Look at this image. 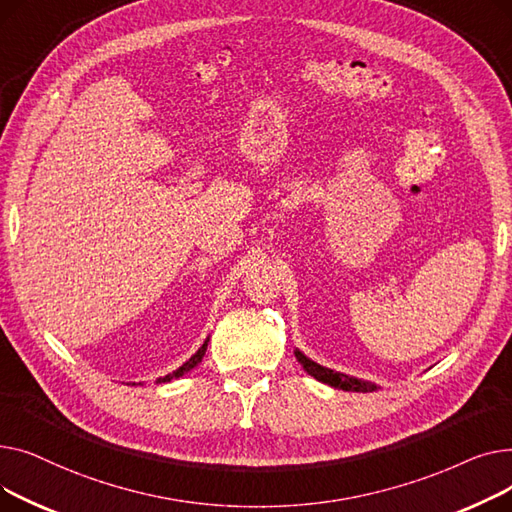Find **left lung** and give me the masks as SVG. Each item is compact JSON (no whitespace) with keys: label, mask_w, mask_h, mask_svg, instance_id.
Masks as SVG:
<instances>
[{"label":"left lung","mask_w":512,"mask_h":512,"mask_svg":"<svg viewBox=\"0 0 512 512\" xmlns=\"http://www.w3.org/2000/svg\"><path fill=\"white\" fill-rule=\"evenodd\" d=\"M294 357L299 359V363L303 365V369L311 375V378H315L321 384H328L332 388L346 390V392H373V390L380 388V386H375L373 382L359 380V378H353V375H346V373L334 371L330 367L319 365V363L311 361L309 357H305V353H301L299 348H297V351H294Z\"/></svg>","instance_id":"8db88e82"}]
</instances>
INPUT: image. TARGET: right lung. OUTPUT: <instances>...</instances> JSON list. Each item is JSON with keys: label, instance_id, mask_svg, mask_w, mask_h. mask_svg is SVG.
Masks as SVG:
<instances>
[{"label": "right lung", "instance_id": "add662e5", "mask_svg": "<svg viewBox=\"0 0 512 512\" xmlns=\"http://www.w3.org/2000/svg\"><path fill=\"white\" fill-rule=\"evenodd\" d=\"M207 342H209V338H205V342L201 344V348L199 351L188 359L186 363H182L176 371H172V373H168V375H164V378H157V382L155 384H164V382H172V380H176V378H182V375L186 373V371H191V369H195L199 363H201V359L205 357V351H207ZM132 386H137V384H132Z\"/></svg>", "mask_w": 512, "mask_h": 512}]
</instances>
